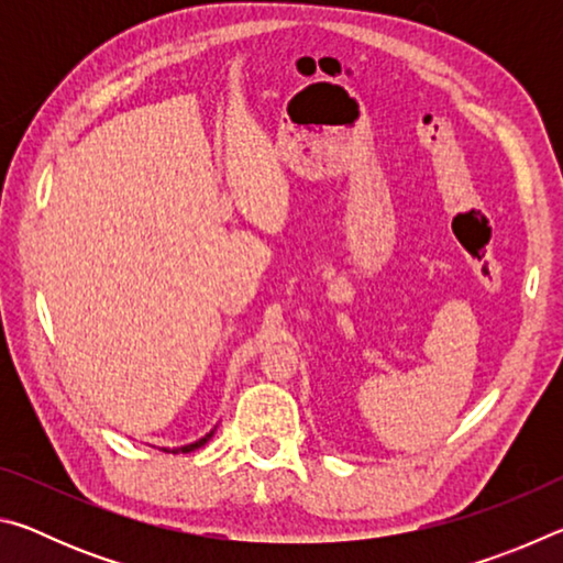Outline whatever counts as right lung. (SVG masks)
Instances as JSON below:
<instances>
[{
	"label": "right lung",
	"instance_id": "add662e5",
	"mask_svg": "<svg viewBox=\"0 0 563 563\" xmlns=\"http://www.w3.org/2000/svg\"><path fill=\"white\" fill-rule=\"evenodd\" d=\"M213 437V432H208L206 437H201V440L198 442H194V444H186V446H176V450H164V452H174V454H178V452H184V454H188V452H194V450H198V446H203L208 440H211Z\"/></svg>",
	"mask_w": 563,
	"mask_h": 563
}]
</instances>
